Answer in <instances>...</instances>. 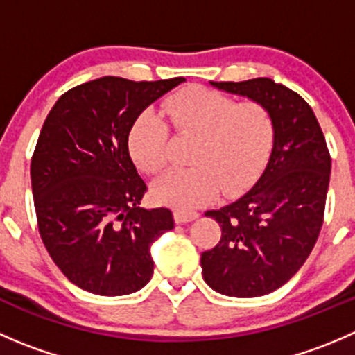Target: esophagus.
I'll return each mask as SVG.
<instances>
[{"label": "esophagus", "mask_w": 355, "mask_h": 355, "mask_svg": "<svg viewBox=\"0 0 355 355\" xmlns=\"http://www.w3.org/2000/svg\"><path fill=\"white\" fill-rule=\"evenodd\" d=\"M173 218L177 223H189V221H194L196 218H199V214L196 211H185V209H177L173 213Z\"/></svg>", "instance_id": "1"}]
</instances>
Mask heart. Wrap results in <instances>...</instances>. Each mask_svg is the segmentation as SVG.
<instances>
[{
	"label": "heart",
	"instance_id": "obj_1",
	"mask_svg": "<svg viewBox=\"0 0 355 355\" xmlns=\"http://www.w3.org/2000/svg\"><path fill=\"white\" fill-rule=\"evenodd\" d=\"M163 114L178 135H196L192 168L166 171L153 185L159 204L192 209L225 192L249 187L270 159L275 121L257 101L235 103L223 92L189 87L168 98ZM153 110L139 114L128 132V153L142 171L155 175L170 161V128Z\"/></svg>",
	"mask_w": 355,
	"mask_h": 355
}]
</instances>
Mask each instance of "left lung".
Returning <instances> with one entry per match:
<instances>
[{
	"label": "left lung",
	"instance_id": "obj_1",
	"mask_svg": "<svg viewBox=\"0 0 355 355\" xmlns=\"http://www.w3.org/2000/svg\"><path fill=\"white\" fill-rule=\"evenodd\" d=\"M268 108L275 121L270 161L257 184L235 202L207 211L220 242L200 254L204 282L230 297H259L285 285L318 241L331 157L311 106L271 78L211 82Z\"/></svg>",
	"mask_w": 355,
	"mask_h": 355
}]
</instances>
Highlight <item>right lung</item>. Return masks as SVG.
Returning a JSON list of instances; mask_svg holds the SVG:
<instances>
[{
    "instance_id": "obj_1",
    "label": "right lung",
    "mask_w": 355,
    "mask_h": 355,
    "mask_svg": "<svg viewBox=\"0 0 355 355\" xmlns=\"http://www.w3.org/2000/svg\"><path fill=\"white\" fill-rule=\"evenodd\" d=\"M184 80L101 77L67 91L44 120L31 159L39 235L82 290L127 295L151 280L149 247L175 221L166 207H139L148 187L128 155V132Z\"/></svg>"
}]
</instances>
